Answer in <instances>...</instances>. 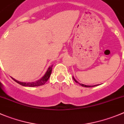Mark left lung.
Wrapping results in <instances>:
<instances>
[{
	"instance_id": "left-lung-1",
	"label": "left lung",
	"mask_w": 124,
	"mask_h": 124,
	"mask_svg": "<svg viewBox=\"0 0 124 124\" xmlns=\"http://www.w3.org/2000/svg\"><path fill=\"white\" fill-rule=\"evenodd\" d=\"M73 79H74V81H75V82H76V83H78V84H80V85L81 86H83V87H86V88H90V87H94V86H98V85H93V86L86 85H83V84H82V83H78V82L76 80H75V79L74 78V77H73Z\"/></svg>"
}]
</instances>
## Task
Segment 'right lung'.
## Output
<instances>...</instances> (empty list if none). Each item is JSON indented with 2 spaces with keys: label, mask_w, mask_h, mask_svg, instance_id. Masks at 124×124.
<instances>
[{
  "label": "right lung",
  "mask_w": 124,
  "mask_h": 124,
  "mask_svg": "<svg viewBox=\"0 0 124 124\" xmlns=\"http://www.w3.org/2000/svg\"><path fill=\"white\" fill-rule=\"evenodd\" d=\"M52 66L53 65H52L51 66L49 67L48 68L46 72L45 75H44L41 79H39V80L36 81V82H29V83H25V82H19V81L16 80L15 78H12V79L14 81L16 82V83H19L21 85L23 86H29V87H35V86H39L43 85L44 84H45V83H46L47 81L49 80V77H50V75H51L52 73Z\"/></svg>",
  "instance_id": "1"
}]
</instances>
